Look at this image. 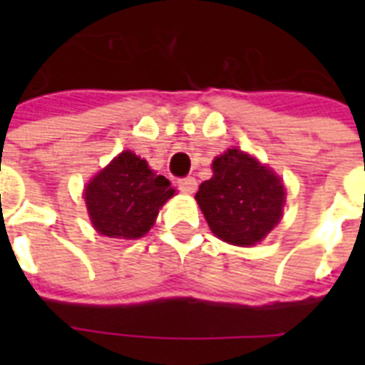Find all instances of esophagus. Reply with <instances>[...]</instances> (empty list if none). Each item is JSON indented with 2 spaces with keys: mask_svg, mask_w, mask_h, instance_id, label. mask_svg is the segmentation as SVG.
<instances>
[{
  "mask_svg": "<svg viewBox=\"0 0 365 365\" xmlns=\"http://www.w3.org/2000/svg\"><path fill=\"white\" fill-rule=\"evenodd\" d=\"M178 189H180L182 193H195V191H197V180H195L193 176L180 178V180H178Z\"/></svg>",
  "mask_w": 365,
  "mask_h": 365,
  "instance_id": "34e87169",
  "label": "esophagus"
}]
</instances>
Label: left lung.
<instances>
[{"mask_svg": "<svg viewBox=\"0 0 365 365\" xmlns=\"http://www.w3.org/2000/svg\"><path fill=\"white\" fill-rule=\"evenodd\" d=\"M212 170L195 195L212 233L235 246L265 239L282 214V182L239 149L216 157Z\"/></svg>", "mask_w": 365, "mask_h": 365, "instance_id": "obj_1", "label": "left lung"}]
</instances>
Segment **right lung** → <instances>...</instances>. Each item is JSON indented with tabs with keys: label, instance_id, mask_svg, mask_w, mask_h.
<instances>
[{
	"label": "right lung",
	"instance_id": "1",
	"mask_svg": "<svg viewBox=\"0 0 365 365\" xmlns=\"http://www.w3.org/2000/svg\"><path fill=\"white\" fill-rule=\"evenodd\" d=\"M172 195L174 189L165 176H157L145 160L125 151L88 183L85 202L98 233L111 239H140Z\"/></svg>",
	"mask_w": 365,
	"mask_h": 365
}]
</instances>
